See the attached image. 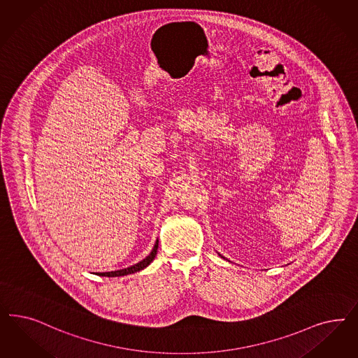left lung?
<instances>
[{"mask_svg":"<svg viewBox=\"0 0 358 358\" xmlns=\"http://www.w3.org/2000/svg\"><path fill=\"white\" fill-rule=\"evenodd\" d=\"M220 255H221V254H220ZM222 258H224V257H222Z\"/></svg>","mask_w":358,"mask_h":358,"instance_id":"obj_1","label":"left lung"}]
</instances>
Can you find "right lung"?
Instances as JSON below:
<instances>
[{
    "instance_id": "1",
    "label": "right lung",
    "mask_w": 358,
    "mask_h": 358,
    "mask_svg": "<svg viewBox=\"0 0 358 358\" xmlns=\"http://www.w3.org/2000/svg\"><path fill=\"white\" fill-rule=\"evenodd\" d=\"M157 252H158V241L154 245V248H152L150 254H149L146 258H143L138 264L130 266V267H127V268H122V270H115V271H109V273H100L99 275H100V277L110 278L124 277V275H129V274H134V273L141 271V270H143V268H146L148 266L150 265L151 262L154 261L155 255H157Z\"/></svg>"
}]
</instances>
